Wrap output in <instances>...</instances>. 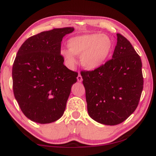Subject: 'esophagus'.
Returning a JSON list of instances; mask_svg holds the SVG:
<instances>
[{
    "label": "esophagus",
    "mask_w": 156,
    "mask_h": 156,
    "mask_svg": "<svg viewBox=\"0 0 156 156\" xmlns=\"http://www.w3.org/2000/svg\"><path fill=\"white\" fill-rule=\"evenodd\" d=\"M77 80H78V82H81L82 81V76H81L80 74H79L78 76Z\"/></svg>",
    "instance_id": "obj_1"
}]
</instances>
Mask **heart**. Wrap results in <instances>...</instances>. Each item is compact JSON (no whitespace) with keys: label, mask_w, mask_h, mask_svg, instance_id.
<instances>
[{"label":"heart","mask_w":156,"mask_h":156,"mask_svg":"<svg viewBox=\"0 0 156 156\" xmlns=\"http://www.w3.org/2000/svg\"><path fill=\"white\" fill-rule=\"evenodd\" d=\"M68 49L61 50V55L69 66L76 64L75 55H80V63L88 70L100 68L108 58L112 43L107 36L84 34L71 37L68 41Z\"/></svg>","instance_id":"heart-1"}]
</instances>
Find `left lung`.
Masks as SVG:
<instances>
[{"instance_id":"left-lung-1","label":"left lung","mask_w":156,"mask_h":156,"mask_svg":"<svg viewBox=\"0 0 156 156\" xmlns=\"http://www.w3.org/2000/svg\"><path fill=\"white\" fill-rule=\"evenodd\" d=\"M112 59L92 71H82L90 117L99 123L116 125L135 111L144 87L140 56L117 34Z\"/></svg>"}]
</instances>
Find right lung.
<instances>
[{"instance_id": "obj_1", "label": "right lung", "mask_w": 156, "mask_h": 156, "mask_svg": "<svg viewBox=\"0 0 156 156\" xmlns=\"http://www.w3.org/2000/svg\"><path fill=\"white\" fill-rule=\"evenodd\" d=\"M74 27L54 29L31 36L13 63L12 88L23 113L40 124L58 120L64 114L78 73L64 65L61 42Z\"/></svg>"}]
</instances>
